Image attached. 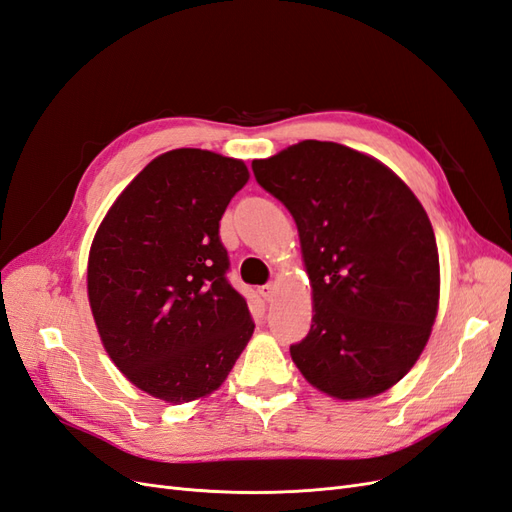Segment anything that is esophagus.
Masks as SVG:
<instances>
[{
    "label": "esophagus",
    "mask_w": 512,
    "mask_h": 512,
    "mask_svg": "<svg viewBox=\"0 0 512 512\" xmlns=\"http://www.w3.org/2000/svg\"><path fill=\"white\" fill-rule=\"evenodd\" d=\"M258 292H260V297H262V299H265V301H271L273 292H275V284H265V286H260V288H258Z\"/></svg>",
    "instance_id": "34e87169"
}]
</instances>
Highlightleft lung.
I'll use <instances>...</instances> for the list:
<instances>
[{"instance_id":"8db88e82","label":"left lung","mask_w":512,"mask_h":512,"mask_svg":"<svg viewBox=\"0 0 512 512\" xmlns=\"http://www.w3.org/2000/svg\"><path fill=\"white\" fill-rule=\"evenodd\" d=\"M252 170L297 222L312 282V327L290 346L294 365L337 399L391 389L438 314V245L423 205L393 170L337 143L303 141Z\"/></svg>"}]
</instances>
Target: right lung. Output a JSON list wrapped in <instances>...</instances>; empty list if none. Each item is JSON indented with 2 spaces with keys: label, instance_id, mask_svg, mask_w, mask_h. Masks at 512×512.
<instances>
[{
  "label": "right lung",
  "instance_id": "1",
  "mask_svg": "<svg viewBox=\"0 0 512 512\" xmlns=\"http://www.w3.org/2000/svg\"><path fill=\"white\" fill-rule=\"evenodd\" d=\"M250 179L241 160L173 149L108 209L89 252L87 292L102 344L138 389L168 404L226 380L254 320L230 286L220 220Z\"/></svg>",
  "mask_w": 512,
  "mask_h": 512
}]
</instances>
